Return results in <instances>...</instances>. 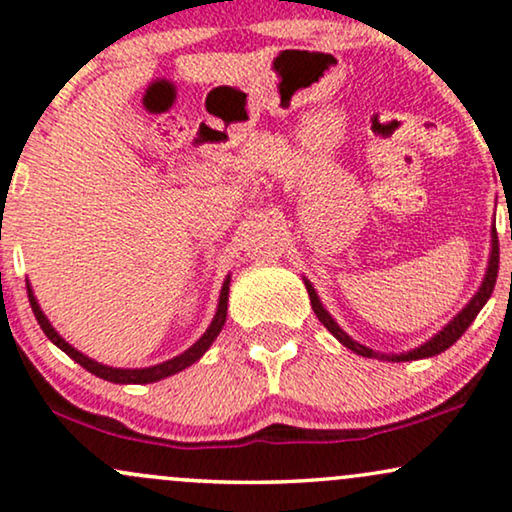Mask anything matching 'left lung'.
Segmentation results:
<instances>
[{"label": "left lung", "instance_id": "obj_1", "mask_svg": "<svg viewBox=\"0 0 512 512\" xmlns=\"http://www.w3.org/2000/svg\"><path fill=\"white\" fill-rule=\"evenodd\" d=\"M496 275H499V240H496V228H492V251H489V261H487V270H485V277H482V284L480 289L475 291V296L468 300L464 310H459V314H454V317L447 321V324L440 328V331L429 338L422 345L415 347V349H408V352H401V354H382V352H375V349H370L366 345H361V342H356L354 338H349V335L342 331L338 326V321H335L331 314L324 305H321V300L317 296V291H314V286L310 279L303 277L305 282V289L310 293V303H312V310L317 314L321 324H324L328 331L333 333L335 340H340V345H345L347 349H352L354 354L359 356H368V359H380V361H417V359H429V356H436L440 352H445V349H450L454 342H457L461 335L468 326L473 324V319L478 317V312L485 307V303L492 296L494 291V284H496Z\"/></svg>", "mask_w": 512, "mask_h": 512}]
</instances>
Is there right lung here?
Listing matches in <instances>:
<instances>
[{"instance_id":"1","label":"right lung","mask_w":512,"mask_h":512,"mask_svg":"<svg viewBox=\"0 0 512 512\" xmlns=\"http://www.w3.org/2000/svg\"><path fill=\"white\" fill-rule=\"evenodd\" d=\"M228 291H230V275L223 279V286H221V293H219V305H216V314L212 319V324L207 326V331L200 335L198 342H193L191 347L186 349V352H181L179 356H174L170 361H163V363H156V366H149V368H114V366H104V363L90 359L79 349L69 345V342L62 338V335L55 331L51 321L41 310L37 298H34V291L30 286V279H27V298H30V305H32V312L34 317H37L41 331L46 333V338L53 342L55 347H60L62 352H65L69 359H74L79 366H83L88 370V373H93L97 377H102V380L107 382H114V384H151V382H158V380H165V377L170 375H177L181 370H186L188 366H193L195 361H200V356L207 352L209 347H212V342L219 338L223 324H226V314H228Z\"/></svg>"}]
</instances>
